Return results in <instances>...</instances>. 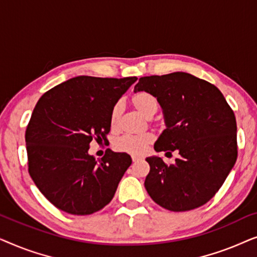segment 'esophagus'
Masks as SVG:
<instances>
[{"label": "esophagus", "instance_id": "1", "mask_svg": "<svg viewBox=\"0 0 257 257\" xmlns=\"http://www.w3.org/2000/svg\"><path fill=\"white\" fill-rule=\"evenodd\" d=\"M132 160L135 161V163H136V161H139V160H142V158H139V157H132Z\"/></svg>", "mask_w": 257, "mask_h": 257}]
</instances>
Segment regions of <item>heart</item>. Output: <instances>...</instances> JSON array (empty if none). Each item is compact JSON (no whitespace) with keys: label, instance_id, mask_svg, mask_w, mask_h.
I'll return each instance as SVG.
<instances>
[{"label":"heart","instance_id":"b5f03b06","mask_svg":"<svg viewBox=\"0 0 257 257\" xmlns=\"http://www.w3.org/2000/svg\"><path fill=\"white\" fill-rule=\"evenodd\" d=\"M133 107L143 114L144 117L151 118L156 114L159 107L157 97L147 91H139L131 97ZM121 104L115 103L110 113V125L112 130L118 127L121 117ZM154 137L151 133H145L143 136H122L114 143V147L120 152H125L132 156H143L146 152L151 144L153 143Z\"/></svg>","mask_w":257,"mask_h":257}]
</instances>
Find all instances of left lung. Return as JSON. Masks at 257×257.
I'll return each instance as SVG.
<instances>
[{"instance_id": "8db88e82", "label": "left lung", "mask_w": 257, "mask_h": 257, "mask_svg": "<svg viewBox=\"0 0 257 257\" xmlns=\"http://www.w3.org/2000/svg\"><path fill=\"white\" fill-rule=\"evenodd\" d=\"M138 91L154 94L164 110L166 130L154 150L180 154L173 165L146 158L147 193L171 212L201 207L216 194L236 161L233 110L215 85L186 72L142 77L135 86Z\"/></svg>"}]
</instances>
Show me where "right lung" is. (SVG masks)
<instances>
[{
    "instance_id": "obj_1",
    "label": "right lung",
    "mask_w": 257,
    "mask_h": 257,
    "mask_svg": "<svg viewBox=\"0 0 257 257\" xmlns=\"http://www.w3.org/2000/svg\"><path fill=\"white\" fill-rule=\"evenodd\" d=\"M137 77L78 76L47 91L26 130L28 171L42 194L58 209L89 215L104 208L132 164L111 150L97 161L90 143H106L110 113Z\"/></svg>"
}]
</instances>
